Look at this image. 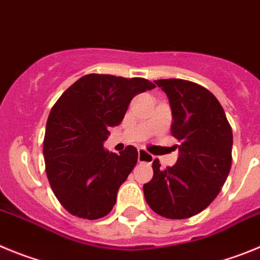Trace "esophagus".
I'll use <instances>...</instances> for the list:
<instances>
[{"label":"esophagus","mask_w":260,"mask_h":260,"mask_svg":"<svg viewBox=\"0 0 260 260\" xmlns=\"http://www.w3.org/2000/svg\"><path fill=\"white\" fill-rule=\"evenodd\" d=\"M154 160V156L151 154L147 153L144 149L139 150V162L140 163H151Z\"/></svg>","instance_id":"esophagus-1"}]
</instances>
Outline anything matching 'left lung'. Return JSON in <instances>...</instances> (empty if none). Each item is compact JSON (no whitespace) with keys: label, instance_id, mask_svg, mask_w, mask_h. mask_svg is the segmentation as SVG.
I'll return each mask as SVG.
<instances>
[{"label":"left lung","instance_id":"obj_1","mask_svg":"<svg viewBox=\"0 0 260 260\" xmlns=\"http://www.w3.org/2000/svg\"><path fill=\"white\" fill-rule=\"evenodd\" d=\"M170 100L171 135L180 142L176 165L153 162V179L144 185L150 209L167 219L194 216L216 198L232 165V128L214 94L182 79L155 80Z\"/></svg>","mask_w":260,"mask_h":260}]
</instances>
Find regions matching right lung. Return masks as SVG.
Returning <instances> with one entry per match:
<instances>
[{
	"label": "right lung",
	"instance_id": "obj_1",
	"mask_svg": "<svg viewBox=\"0 0 260 260\" xmlns=\"http://www.w3.org/2000/svg\"><path fill=\"white\" fill-rule=\"evenodd\" d=\"M153 88L142 78L88 74L51 107L44 137L46 176L71 215L95 220L113 210L139 151L129 145L116 155L105 150L104 141L109 128L123 120L132 98Z\"/></svg>",
	"mask_w": 260,
	"mask_h": 260
}]
</instances>
